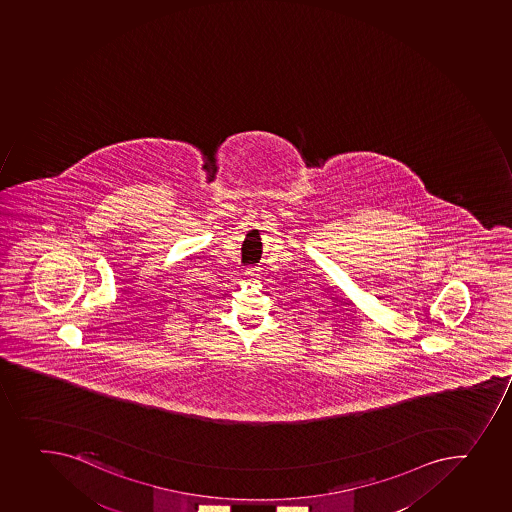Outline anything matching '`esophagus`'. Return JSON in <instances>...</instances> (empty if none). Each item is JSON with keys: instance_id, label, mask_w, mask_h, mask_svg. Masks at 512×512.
Listing matches in <instances>:
<instances>
[{"instance_id": "1", "label": "esophagus", "mask_w": 512, "mask_h": 512, "mask_svg": "<svg viewBox=\"0 0 512 512\" xmlns=\"http://www.w3.org/2000/svg\"><path fill=\"white\" fill-rule=\"evenodd\" d=\"M246 278H248V281H259L261 279V269L259 268H248L246 269Z\"/></svg>"}]
</instances>
